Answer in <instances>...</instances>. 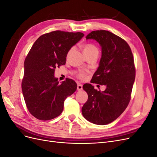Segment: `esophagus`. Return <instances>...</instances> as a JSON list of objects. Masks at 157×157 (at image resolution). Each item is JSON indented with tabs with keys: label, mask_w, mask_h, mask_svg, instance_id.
Segmentation results:
<instances>
[{
	"label": "esophagus",
	"mask_w": 157,
	"mask_h": 157,
	"mask_svg": "<svg viewBox=\"0 0 157 157\" xmlns=\"http://www.w3.org/2000/svg\"><path fill=\"white\" fill-rule=\"evenodd\" d=\"M82 89V85L81 84L78 83L77 84V90H78V91H80Z\"/></svg>",
	"instance_id": "obj_1"
}]
</instances>
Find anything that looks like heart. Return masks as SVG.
Returning <instances> with one entry per match:
<instances>
[{"label":"heart","mask_w":157,"mask_h":157,"mask_svg":"<svg viewBox=\"0 0 157 157\" xmlns=\"http://www.w3.org/2000/svg\"><path fill=\"white\" fill-rule=\"evenodd\" d=\"M74 49V48L73 47V48H71L69 51L68 52V54H67V56H69L71 52H72V50ZM83 50H84V54H90V53H92V52H98V49L97 47L92 44H85L84 46H83ZM87 73L86 71H80V72L78 73L77 74V77L80 78V79H83L85 77V75H86Z\"/></svg>","instance_id":"b5f03b06"}]
</instances>
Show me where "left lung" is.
<instances>
[{"label":"left lung","instance_id":"1","mask_svg":"<svg viewBox=\"0 0 157 157\" xmlns=\"http://www.w3.org/2000/svg\"><path fill=\"white\" fill-rule=\"evenodd\" d=\"M86 39L96 40L101 47L99 65L91 82L105 85L106 89L98 91L91 84H84L88 98L82 113L89 122L105 125L116 120L129 104L136 77L134 57L127 42L111 32L94 31Z\"/></svg>","mask_w":157,"mask_h":157}]
</instances>
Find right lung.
Instances as JSON below:
<instances>
[{"label":"right lung","instance_id":"right-lung-1","mask_svg":"<svg viewBox=\"0 0 157 157\" xmlns=\"http://www.w3.org/2000/svg\"><path fill=\"white\" fill-rule=\"evenodd\" d=\"M84 35L80 32L54 31L41 35L31 47L25 59L21 89L27 109L37 119L58 117L65 99L77 90L72 79L59 84L54 71L65 64L69 50Z\"/></svg>","mask_w":157,"mask_h":157}]
</instances>
